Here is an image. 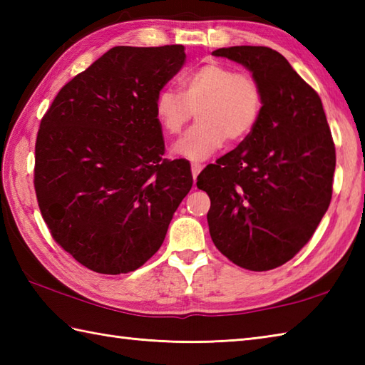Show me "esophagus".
Wrapping results in <instances>:
<instances>
[{
    "label": "esophagus",
    "mask_w": 365,
    "mask_h": 365,
    "mask_svg": "<svg viewBox=\"0 0 365 365\" xmlns=\"http://www.w3.org/2000/svg\"><path fill=\"white\" fill-rule=\"evenodd\" d=\"M200 170H202V165H200V163H191V173H192V177H197L199 175V173Z\"/></svg>",
    "instance_id": "obj_1"
}]
</instances>
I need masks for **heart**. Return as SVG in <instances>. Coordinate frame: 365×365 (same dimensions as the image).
Segmentation results:
<instances>
[{"instance_id": "b5f03b06", "label": "heart", "mask_w": 365, "mask_h": 365, "mask_svg": "<svg viewBox=\"0 0 365 365\" xmlns=\"http://www.w3.org/2000/svg\"><path fill=\"white\" fill-rule=\"evenodd\" d=\"M178 89H161L155 100V115L168 136L180 133L196 111L197 123L173 147L177 157L204 160L227 139L243 141L257 127L263 96L251 73L210 61L182 73Z\"/></svg>"}]
</instances>
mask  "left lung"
<instances>
[{"label":"left lung","mask_w":365,"mask_h":365,"mask_svg":"<svg viewBox=\"0 0 365 365\" xmlns=\"http://www.w3.org/2000/svg\"><path fill=\"white\" fill-rule=\"evenodd\" d=\"M215 56L250 68L263 106L257 127L197 175L210 197L208 229L222 255L251 271L284 265L327 213L336 147L319 94L268 46H229Z\"/></svg>","instance_id":"obj_1"}]
</instances>
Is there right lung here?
Instances as JSON below:
<instances>
[{
  "label": "right lung",
  "mask_w": 365,
  "mask_h": 365,
  "mask_svg": "<svg viewBox=\"0 0 365 365\" xmlns=\"http://www.w3.org/2000/svg\"><path fill=\"white\" fill-rule=\"evenodd\" d=\"M183 45L114 46L63 86L41 120L34 190L50 234L96 273L135 271L160 250L192 185L168 160L155 100Z\"/></svg>",
  "instance_id": "add662e5"
}]
</instances>
